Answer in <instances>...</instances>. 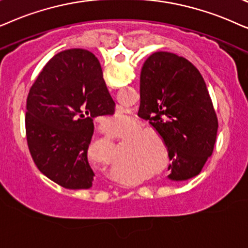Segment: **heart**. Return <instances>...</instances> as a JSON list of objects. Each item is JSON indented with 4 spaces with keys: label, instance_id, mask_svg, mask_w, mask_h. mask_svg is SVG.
Here are the masks:
<instances>
[{
    "label": "heart",
    "instance_id": "obj_1",
    "mask_svg": "<svg viewBox=\"0 0 248 248\" xmlns=\"http://www.w3.org/2000/svg\"><path fill=\"white\" fill-rule=\"evenodd\" d=\"M112 122H113L115 126H117L115 130H119V131H124L128 127L133 126V119H131L130 117H128L127 114H124V113L115 115V117L112 119ZM115 136H117L115 134L107 135V138L111 141L112 140H114ZM145 137H146V135H145V134L138 135V138H140V140H141V138H145ZM138 147H140V148L144 147V143H141V141H140V143L138 144Z\"/></svg>",
    "mask_w": 248,
    "mask_h": 248
}]
</instances>
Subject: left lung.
<instances>
[{
	"instance_id": "obj_1",
	"label": "left lung",
	"mask_w": 248,
	"mask_h": 248,
	"mask_svg": "<svg viewBox=\"0 0 248 248\" xmlns=\"http://www.w3.org/2000/svg\"><path fill=\"white\" fill-rule=\"evenodd\" d=\"M140 117L164 141L173 181L197 176L213 153L217 119L201 72L183 57L155 52L140 72Z\"/></svg>"
}]
</instances>
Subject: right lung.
<instances>
[{"label": "right lung", "mask_w": 248, "mask_h": 248, "mask_svg": "<svg viewBox=\"0 0 248 248\" xmlns=\"http://www.w3.org/2000/svg\"><path fill=\"white\" fill-rule=\"evenodd\" d=\"M114 107L93 53L72 48L54 55L27 97L26 136L38 170L68 189L93 186L87 158L93 119L112 114Z\"/></svg>", "instance_id": "1"}]
</instances>
